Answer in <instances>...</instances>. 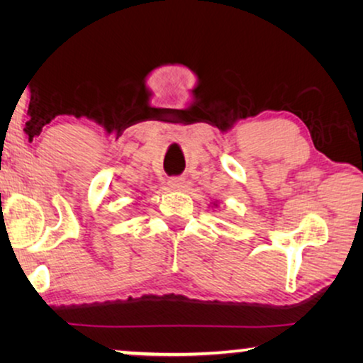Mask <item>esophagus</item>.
Returning <instances> with one entry per match:
<instances>
[{"label":"esophagus","instance_id":"esophagus-1","mask_svg":"<svg viewBox=\"0 0 363 363\" xmlns=\"http://www.w3.org/2000/svg\"><path fill=\"white\" fill-rule=\"evenodd\" d=\"M168 185H170L172 190H182L183 185H185V180L182 177H172L168 178Z\"/></svg>","mask_w":363,"mask_h":363}]
</instances>
